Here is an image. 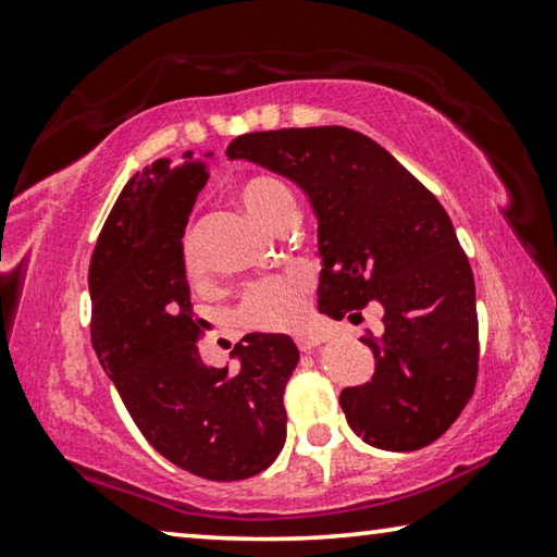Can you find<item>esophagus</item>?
I'll use <instances>...</instances> for the list:
<instances>
[{"label": "esophagus", "mask_w": 557, "mask_h": 557, "mask_svg": "<svg viewBox=\"0 0 557 557\" xmlns=\"http://www.w3.org/2000/svg\"><path fill=\"white\" fill-rule=\"evenodd\" d=\"M297 346H299V351H312V348H317L319 344H322V336L319 334H314V332H305V334H297Z\"/></svg>", "instance_id": "34e87169"}]
</instances>
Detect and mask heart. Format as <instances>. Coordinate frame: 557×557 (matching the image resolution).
Returning <instances> with one entry per match:
<instances>
[{"mask_svg": "<svg viewBox=\"0 0 557 557\" xmlns=\"http://www.w3.org/2000/svg\"><path fill=\"white\" fill-rule=\"evenodd\" d=\"M238 199L248 209L252 219L265 223L268 228L277 223L280 215L295 211V194L272 174H256L238 184ZM182 260L188 275L201 272V250L194 228H188L182 238ZM307 277L292 275L285 280H268L252 287L245 297V317L258 326H289L305 312Z\"/></svg>", "mask_w": 557, "mask_h": 557, "instance_id": "b5f03b06", "label": "heart"}]
</instances>
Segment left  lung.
Wrapping results in <instances>:
<instances>
[{
  "label": "left lung",
  "mask_w": 557,
  "mask_h": 557,
  "mask_svg": "<svg viewBox=\"0 0 557 557\" xmlns=\"http://www.w3.org/2000/svg\"><path fill=\"white\" fill-rule=\"evenodd\" d=\"M225 154L305 191L322 258L319 312L342 319L369 301L383 307V334L363 338L373 379L338 395L348 428L391 451L445 435L474 393L479 324L474 275L440 201L379 143L348 127L250 132Z\"/></svg>",
  "instance_id": "left-lung-1"
}]
</instances>
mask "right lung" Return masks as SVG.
<instances>
[{"label": "right lung", "mask_w": 557, "mask_h": 557, "mask_svg": "<svg viewBox=\"0 0 557 557\" xmlns=\"http://www.w3.org/2000/svg\"><path fill=\"white\" fill-rule=\"evenodd\" d=\"M211 157L157 159L120 191L90 260V338L159 455L211 482H238L285 445L282 395L299 351L287 334L256 332L233 348L238 371L201 361L182 238Z\"/></svg>", "instance_id": "add662e5"}]
</instances>
